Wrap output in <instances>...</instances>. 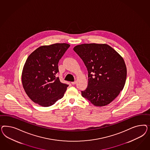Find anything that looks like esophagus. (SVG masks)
<instances>
[{"label": "esophagus", "instance_id": "esophagus-1", "mask_svg": "<svg viewBox=\"0 0 150 150\" xmlns=\"http://www.w3.org/2000/svg\"><path fill=\"white\" fill-rule=\"evenodd\" d=\"M76 83V81H75L72 82H71V84L73 85H75Z\"/></svg>", "mask_w": 150, "mask_h": 150}]
</instances>
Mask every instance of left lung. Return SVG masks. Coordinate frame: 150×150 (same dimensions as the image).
<instances>
[{
    "label": "left lung",
    "instance_id": "obj_1",
    "mask_svg": "<svg viewBox=\"0 0 150 150\" xmlns=\"http://www.w3.org/2000/svg\"><path fill=\"white\" fill-rule=\"evenodd\" d=\"M73 50L88 71V85L82 96L96 106L108 105L125 83L127 72L123 58L105 44H82Z\"/></svg>",
    "mask_w": 150,
    "mask_h": 150
}]
</instances>
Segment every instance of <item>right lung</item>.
Returning a JSON list of instances; mask_svg holds the SVG:
<instances>
[{
  "label": "right lung",
  "mask_w": 150,
  "mask_h": 150,
  "mask_svg": "<svg viewBox=\"0 0 150 150\" xmlns=\"http://www.w3.org/2000/svg\"><path fill=\"white\" fill-rule=\"evenodd\" d=\"M70 45L55 43L38 48L30 55L22 73L23 87L33 102L43 107L61 99L69 85L60 81L56 74L58 63Z\"/></svg>",
  "instance_id": "1"
}]
</instances>
